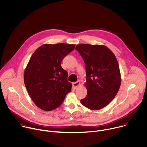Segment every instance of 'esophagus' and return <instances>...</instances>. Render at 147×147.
Masks as SVG:
<instances>
[{"label": "esophagus", "mask_w": 147, "mask_h": 147, "mask_svg": "<svg viewBox=\"0 0 147 147\" xmlns=\"http://www.w3.org/2000/svg\"><path fill=\"white\" fill-rule=\"evenodd\" d=\"M80 84V81L79 80H78L77 82L73 83V86L74 87L75 89H77L79 87Z\"/></svg>", "instance_id": "1"}]
</instances>
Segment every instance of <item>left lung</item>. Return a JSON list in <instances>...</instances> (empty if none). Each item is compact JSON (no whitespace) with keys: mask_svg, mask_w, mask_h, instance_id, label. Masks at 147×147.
Listing matches in <instances>:
<instances>
[{"mask_svg":"<svg viewBox=\"0 0 147 147\" xmlns=\"http://www.w3.org/2000/svg\"><path fill=\"white\" fill-rule=\"evenodd\" d=\"M84 61L87 95L80 102L91 110L107 106L117 94L121 84L118 61L107 47L79 44L76 47Z\"/></svg>","mask_w":147,"mask_h":147,"instance_id":"obj_1","label":"left lung"}]
</instances>
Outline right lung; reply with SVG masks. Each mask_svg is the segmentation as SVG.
I'll return each mask as SVG.
<instances>
[{
    "label": "right lung",
    "instance_id": "right-lung-1",
    "mask_svg": "<svg viewBox=\"0 0 147 147\" xmlns=\"http://www.w3.org/2000/svg\"><path fill=\"white\" fill-rule=\"evenodd\" d=\"M76 45L44 44L31 56L24 73L27 90L36 105L45 111L58 108L72 85L67 72L60 66L62 60Z\"/></svg>",
    "mask_w": 147,
    "mask_h": 147
}]
</instances>
